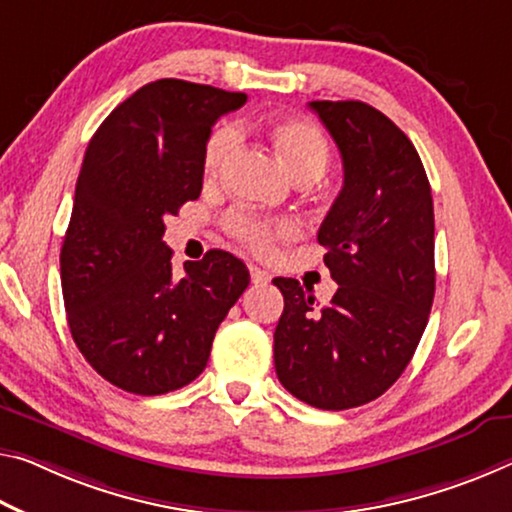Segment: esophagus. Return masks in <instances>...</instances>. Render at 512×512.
<instances>
[{
	"label": "esophagus",
	"mask_w": 512,
	"mask_h": 512,
	"mask_svg": "<svg viewBox=\"0 0 512 512\" xmlns=\"http://www.w3.org/2000/svg\"><path fill=\"white\" fill-rule=\"evenodd\" d=\"M248 269H250V280H253V285H266V282L271 280L269 271L259 269V266H253V264H250Z\"/></svg>",
	"instance_id": "obj_1"
}]
</instances>
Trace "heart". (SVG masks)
<instances>
[{"label":"heart","mask_w":512,"mask_h":512,"mask_svg":"<svg viewBox=\"0 0 512 512\" xmlns=\"http://www.w3.org/2000/svg\"><path fill=\"white\" fill-rule=\"evenodd\" d=\"M266 134L273 143L275 152L280 154L282 164L287 166L298 182L319 180L330 161V143L321 127L303 118H278L266 125ZM239 145V132L232 125L216 127L202 150V168L207 177H218L225 168L227 159ZM227 232L234 239L246 243L255 253H271L273 243L294 234V223L289 221H262L250 214L227 216Z\"/></svg>","instance_id":"b5f03b06"}]
</instances>
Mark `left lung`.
<instances>
[{"mask_svg":"<svg viewBox=\"0 0 512 512\" xmlns=\"http://www.w3.org/2000/svg\"><path fill=\"white\" fill-rule=\"evenodd\" d=\"M335 139L344 186L319 227L337 291L314 310L310 289L275 278L285 310L273 335L289 394L348 410L385 394L408 367L435 296L433 196L415 145L358 100L310 102Z\"/></svg>","mask_w":512,"mask_h":512,"instance_id":"left-lung-1","label":"left lung"}]
</instances>
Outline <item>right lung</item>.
Here are the masks:
<instances>
[{"label":"right lung","mask_w":512,"mask_h":512,"mask_svg":"<svg viewBox=\"0 0 512 512\" xmlns=\"http://www.w3.org/2000/svg\"><path fill=\"white\" fill-rule=\"evenodd\" d=\"M246 93L159 79L118 104L88 143L61 248L68 326L86 362L125 392L157 396L196 380L221 321L246 291L225 250L173 273L164 237L202 191V150Z\"/></svg>","instance_id":"obj_1"}]
</instances>
